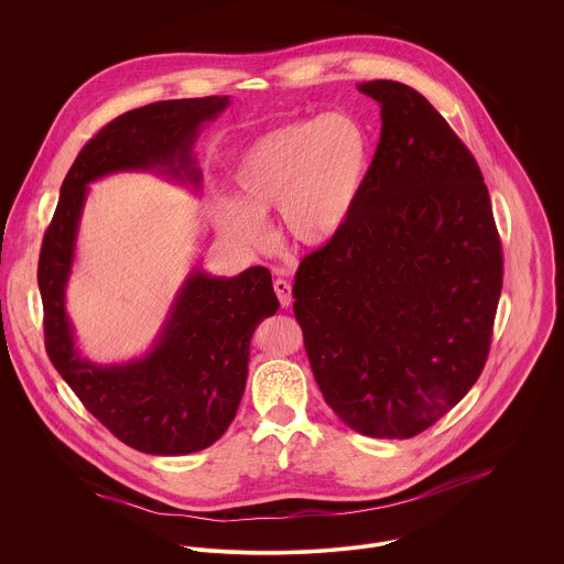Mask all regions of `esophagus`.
Segmentation results:
<instances>
[{
	"label": "esophagus",
	"mask_w": 564,
	"mask_h": 564,
	"mask_svg": "<svg viewBox=\"0 0 564 564\" xmlns=\"http://www.w3.org/2000/svg\"><path fill=\"white\" fill-rule=\"evenodd\" d=\"M273 289H275V293H278V300H280L282 308L291 306V302H293V291H291V284H289L286 280H275V282H273Z\"/></svg>",
	"instance_id": "1"
}]
</instances>
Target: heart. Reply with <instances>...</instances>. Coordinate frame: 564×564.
Wrapping results in <instances>:
<instances>
[{
  "label": "heart",
  "instance_id": "1",
  "mask_svg": "<svg viewBox=\"0 0 564 564\" xmlns=\"http://www.w3.org/2000/svg\"><path fill=\"white\" fill-rule=\"evenodd\" d=\"M373 152L369 126L347 110L269 130L237 156L230 171L237 199L215 197L213 219L228 239L256 249L269 241L262 217L278 210L289 241L323 247L354 217Z\"/></svg>",
  "mask_w": 564,
  "mask_h": 564
}]
</instances>
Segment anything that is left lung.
Listing matches in <instances>:
<instances>
[{
  "instance_id": "left-lung-1",
  "label": "left lung",
  "mask_w": 564,
  "mask_h": 564,
  "mask_svg": "<svg viewBox=\"0 0 564 564\" xmlns=\"http://www.w3.org/2000/svg\"><path fill=\"white\" fill-rule=\"evenodd\" d=\"M382 132L347 228L306 256L293 311L323 400L351 430L410 438L482 373L501 242L471 152L408 84L371 80Z\"/></svg>"
}]
</instances>
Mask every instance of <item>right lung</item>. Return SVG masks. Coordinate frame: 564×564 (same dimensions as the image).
<instances>
[{"mask_svg": "<svg viewBox=\"0 0 564 564\" xmlns=\"http://www.w3.org/2000/svg\"><path fill=\"white\" fill-rule=\"evenodd\" d=\"M228 104V95L169 99L104 126L72 164L39 256L50 360L97 421L152 456L206 449L228 430L245 391L253 329L275 315L280 302L264 267H249L235 278L193 267L143 358L90 362L76 345L65 306L82 210L88 184L119 171H156L199 188L195 141Z\"/></svg>", "mask_w": 564, "mask_h": 564, "instance_id": "obj_1", "label": "right lung"}]
</instances>
